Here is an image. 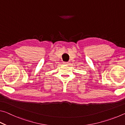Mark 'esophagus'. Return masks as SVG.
<instances>
[{
  "label": "esophagus",
  "instance_id": "34e87169",
  "mask_svg": "<svg viewBox=\"0 0 125 125\" xmlns=\"http://www.w3.org/2000/svg\"><path fill=\"white\" fill-rule=\"evenodd\" d=\"M63 64H68V62H63Z\"/></svg>",
  "mask_w": 125,
  "mask_h": 125
}]
</instances>
